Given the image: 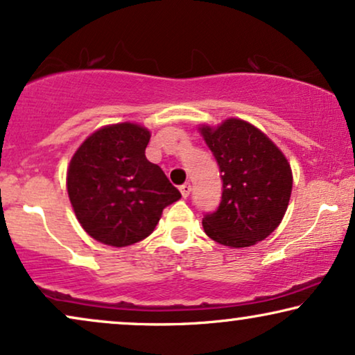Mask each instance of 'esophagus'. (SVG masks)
Masks as SVG:
<instances>
[{
    "label": "esophagus",
    "instance_id": "esophagus-1",
    "mask_svg": "<svg viewBox=\"0 0 355 355\" xmlns=\"http://www.w3.org/2000/svg\"><path fill=\"white\" fill-rule=\"evenodd\" d=\"M191 184L189 182H184L181 187H179V191H181V194H182V197L184 199H186V197H189V194H191Z\"/></svg>",
    "mask_w": 355,
    "mask_h": 355
}]
</instances>
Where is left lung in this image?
I'll return each mask as SVG.
<instances>
[{
	"label": "left lung",
	"instance_id": "obj_1",
	"mask_svg": "<svg viewBox=\"0 0 355 355\" xmlns=\"http://www.w3.org/2000/svg\"><path fill=\"white\" fill-rule=\"evenodd\" d=\"M204 137L223 181L218 209L202 218L204 232L230 248H248L268 238L282 222L292 194V169L272 140L251 123L228 119Z\"/></svg>",
	"mask_w": 355,
	"mask_h": 355
}]
</instances>
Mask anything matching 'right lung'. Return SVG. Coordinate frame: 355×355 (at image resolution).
<instances>
[{"label": "right lung", "mask_w": 355, "mask_h": 355, "mask_svg": "<svg viewBox=\"0 0 355 355\" xmlns=\"http://www.w3.org/2000/svg\"><path fill=\"white\" fill-rule=\"evenodd\" d=\"M150 132L123 122L99 128L83 141L67 174L68 197L85 232L123 248L153 232L164 207L181 199L145 148Z\"/></svg>", "instance_id": "1"}]
</instances>
